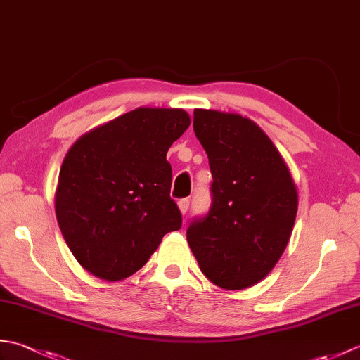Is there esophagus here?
<instances>
[{
  "label": "esophagus",
  "instance_id": "1",
  "mask_svg": "<svg viewBox=\"0 0 360 360\" xmlns=\"http://www.w3.org/2000/svg\"><path fill=\"white\" fill-rule=\"evenodd\" d=\"M188 205H190V201H188V200H181V201L178 202V207H179L182 215H186V213H187Z\"/></svg>",
  "mask_w": 360,
  "mask_h": 360
}]
</instances>
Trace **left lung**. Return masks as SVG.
I'll list each match as a JSON object with an SVG mask.
<instances>
[{
    "label": "left lung",
    "instance_id": "1",
    "mask_svg": "<svg viewBox=\"0 0 360 360\" xmlns=\"http://www.w3.org/2000/svg\"><path fill=\"white\" fill-rule=\"evenodd\" d=\"M193 129L209 156L212 207L187 229V241L213 285H257L285 252L298 195L285 159L254 120L196 108Z\"/></svg>",
    "mask_w": 360,
    "mask_h": 360
}]
</instances>
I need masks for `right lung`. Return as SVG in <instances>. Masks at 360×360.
<instances>
[{
    "label": "right lung",
    "mask_w": 360,
    "mask_h": 360,
    "mask_svg": "<svg viewBox=\"0 0 360 360\" xmlns=\"http://www.w3.org/2000/svg\"><path fill=\"white\" fill-rule=\"evenodd\" d=\"M190 125L181 108L141 106L82 134L68 150L56 215L72 255L94 277L119 281L181 229L167 151Z\"/></svg>",
    "instance_id": "add662e5"
}]
</instances>
